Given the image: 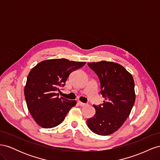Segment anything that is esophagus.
<instances>
[{"label":"esophagus","instance_id":"esophagus-1","mask_svg":"<svg viewBox=\"0 0 160 160\" xmlns=\"http://www.w3.org/2000/svg\"><path fill=\"white\" fill-rule=\"evenodd\" d=\"M78 104H79L80 106H82V107H83V106H85V105H88L87 103H82V102H81V101H78Z\"/></svg>","mask_w":160,"mask_h":160}]
</instances>
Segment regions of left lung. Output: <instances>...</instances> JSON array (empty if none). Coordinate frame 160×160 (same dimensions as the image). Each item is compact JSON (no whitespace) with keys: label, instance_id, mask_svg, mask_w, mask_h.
<instances>
[{"label":"left lung","instance_id":"left-lung-1","mask_svg":"<svg viewBox=\"0 0 160 160\" xmlns=\"http://www.w3.org/2000/svg\"><path fill=\"white\" fill-rule=\"evenodd\" d=\"M88 65L99 77L105 101L98 106L93 105L95 114L87 124L93 133L108 135L119 129L131 113L135 99L133 78L116 62L102 61Z\"/></svg>","mask_w":160,"mask_h":160}]
</instances>
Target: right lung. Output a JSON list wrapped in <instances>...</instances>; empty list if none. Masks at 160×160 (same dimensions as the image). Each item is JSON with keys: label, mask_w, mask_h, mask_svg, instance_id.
<instances>
[{"label": "right lung", "mask_w": 160, "mask_h": 160, "mask_svg": "<svg viewBox=\"0 0 160 160\" xmlns=\"http://www.w3.org/2000/svg\"><path fill=\"white\" fill-rule=\"evenodd\" d=\"M85 62L66 59L40 62L31 70L25 87L28 111L35 122L43 128H52L61 123L75 100L59 98L60 87H64L70 73L84 66Z\"/></svg>", "instance_id": "obj_1"}]
</instances>
